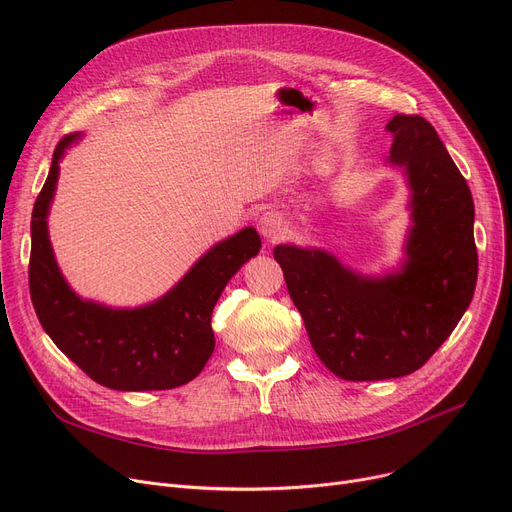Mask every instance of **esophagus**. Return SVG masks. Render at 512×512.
Listing matches in <instances>:
<instances>
[{
    "mask_svg": "<svg viewBox=\"0 0 512 512\" xmlns=\"http://www.w3.org/2000/svg\"><path fill=\"white\" fill-rule=\"evenodd\" d=\"M257 230H259V234H261L265 240H272V242H274V240H278V238L284 236L286 226H284V220H282L280 213H276V211H265V213L259 215Z\"/></svg>",
    "mask_w": 512,
    "mask_h": 512,
    "instance_id": "esophagus-1",
    "label": "esophagus"
}]
</instances>
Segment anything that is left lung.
<instances>
[{
  "label": "left lung",
  "mask_w": 512,
  "mask_h": 512,
  "mask_svg": "<svg viewBox=\"0 0 512 512\" xmlns=\"http://www.w3.org/2000/svg\"><path fill=\"white\" fill-rule=\"evenodd\" d=\"M386 130L392 134L386 164L402 170L411 213L394 270L369 276L326 249H274L313 351L351 382L419 369L459 324L477 282L467 180L425 118L396 114Z\"/></svg>",
  "instance_id": "1"
}]
</instances>
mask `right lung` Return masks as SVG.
Segmentation results:
<instances>
[{"mask_svg": "<svg viewBox=\"0 0 512 512\" xmlns=\"http://www.w3.org/2000/svg\"><path fill=\"white\" fill-rule=\"evenodd\" d=\"M83 139L64 137L35 201L31 220V299L47 336L97 384L120 392L170 390L195 380L215 338L213 307L230 278L255 257L261 238L247 226L215 242L166 294L139 307H110L83 299L53 255L47 218L60 178V161Z\"/></svg>", "mask_w": 512, "mask_h": 512, "instance_id": "add662e5", "label": "right lung"}]
</instances>
